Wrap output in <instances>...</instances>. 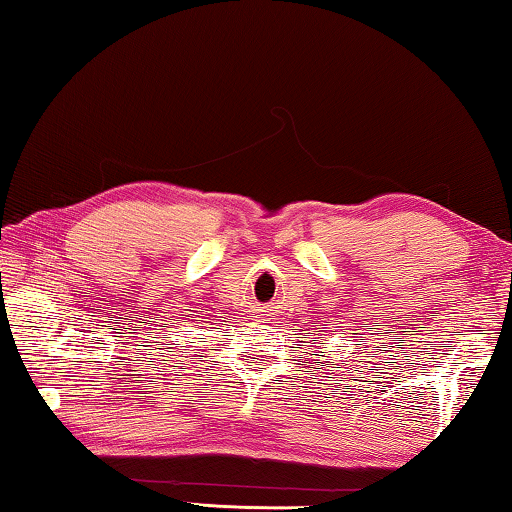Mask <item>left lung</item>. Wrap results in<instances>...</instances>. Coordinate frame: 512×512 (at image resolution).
I'll use <instances>...</instances> for the list:
<instances>
[{
  "label": "left lung",
  "mask_w": 512,
  "mask_h": 512,
  "mask_svg": "<svg viewBox=\"0 0 512 512\" xmlns=\"http://www.w3.org/2000/svg\"><path fill=\"white\" fill-rule=\"evenodd\" d=\"M320 357H323V354H320Z\"/></svg>",
  "instance_id": "8db88e82"
}]
</instances>
